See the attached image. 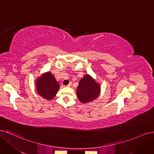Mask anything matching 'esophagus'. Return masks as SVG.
Segmentation results:
<instances>
[{
	"label": "esophagus",
	"instance_id": "34e87169",
	"mask_svg": "<svg viewBox=\"0 0 154 154\" xmlns=\"http://www.w3.org/2000/svg\"><path fill=\"white\" fill-rule=\"evenodd\" d=\"M71 85H72V83H71V82H70L67 85H66V87H70V86H71Z\"/></svg>",
	"mask_w": 154,
	"mask_h": 154
}]
</instances>
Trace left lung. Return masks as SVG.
I'll list each match as a JSON object with an SVG mask.
<instances>
[{
    "mask_svg": "<svg viewBox=\"0 0 154 154\" xmlns=\"http://www.w3.org/2000/svg\"><path fill=\"white\" fill-rule=\"evenodd\" d=\"M100 92L99 83L96 82L89 74H85L79 82L76 95L81 103H88L97 98Z\"/></svg>",
    "mask_w": 154,
    "mask_h": 154,
    "instance_id": "obj_1",
    "label": "left lung"
}]
</instances>
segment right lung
I'll list each match as a JSON object with an SVG mask.
<instances>
[{
    "label": "right lung",
    "mask_w": 154,
    "mask_h": 154,
    "mask_svg": "<svg viewBox=\"0 0 154 154\" xmlns=\"http://www.w3.org/2000/svg\"><path fill=\"white\" fill-rule=\"evenodd\" d=\"M37 93L47 100H53L60 88L58 82L51 72H46L36 80Z\"/></svg>",
    "instance_id": "right-lung-1"
}]
</instances>
